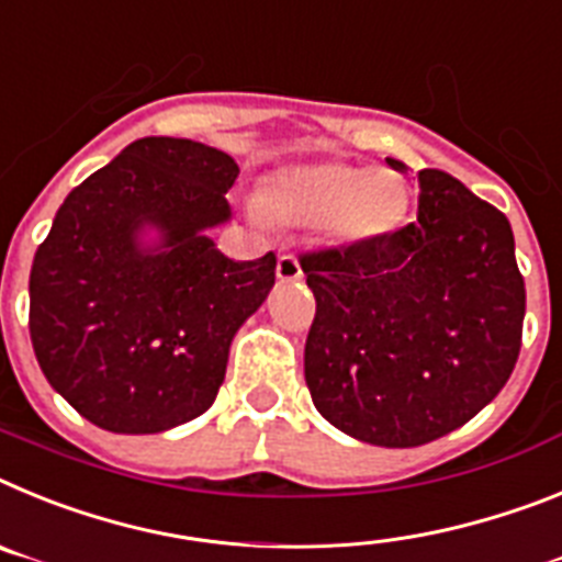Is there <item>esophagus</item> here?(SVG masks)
<instances>
[{"instance_id": "34e87169", "label": "esophagus", "mask_w": 562, "mask_h": 562, "mask_svg": "<svg viewBox=\"0 0 562 562\" xmlns=\"http://www.w3.org/2000/svg\"><path fill=\"white\" fill-rule=\"evenodd\" d=\"M277 280L282 282L302 280V266L294 254H282L280 260H277Z\"/></svg>"}]
</instances>
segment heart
<instances>
[{
  "mask_svg": "<svg viewBox=\"0 0 562 562\" xmlns=\"http://www.w3.org/2000/svg\"><path fill=\"white\" fill-rule=\"evenodd\" d=\"M407 212V189L387 169L322 160L282 166L271 175L251 214L294 226H316L336 240H373L393 232Z\"/></svg>",
  "mask_w": 562,
  "mask_h": 562,
  "instance_id": "heart-1",
  "label": "heart"
}]
</instances>
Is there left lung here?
<instances>
[{"mask_svg": "<svg viewBox=\"0 0 562 562\" xmlns=\"http://www.w3.org/2000/svg\"><path fill=\"white\" fill-rule=\"evenodd\" d=\"M302 271L316 296L305 382L345 436L422 447L509 382L526 314L515 237L504 214L452 175L422 169L416 223L302 257Z\"/></svg>", "mask_w": 562, "mask_h": 562, "instance_id": "8db88e82", "label": "left lung"}]
</instances>
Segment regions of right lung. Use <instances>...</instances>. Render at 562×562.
Instances as JSON below:
<instances>
[{
  "instance_id": "right-lung-1",
  "label": "right lung",
  "mask_w": 562,
  "mask_h": 562,
  "mask_svg": "<svg viewBox=\"0 0 562 562\" xmlns=\"http://www.w3.org/2000/svg\"><path fill=\"white\" fill-rule=\"evenodd\" d=\"M240 166L189 138H140L72 189L31 268V341L50 387L87 422L153 436L203 416L228 348L274 288L277 257L237 262Z\"/></svg>"
}]
</instances>
